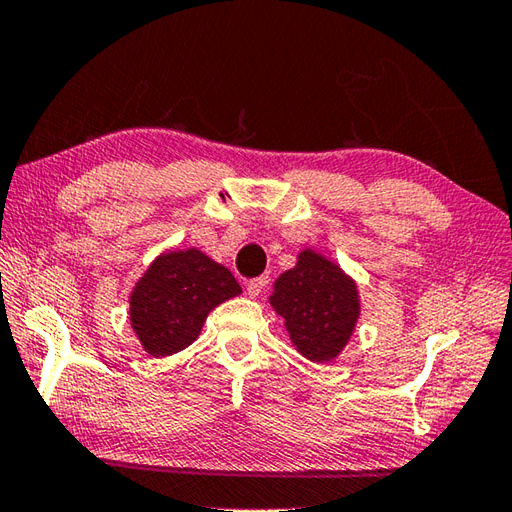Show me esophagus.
Returning a JSON list of instances; mask_svg holds the SVG:
<instances>
[{
  "instance_id": "1",
  "label": "esophagus",
  "mask_w": 512,
  "mask_h": 512,
  "mask_svg": "<svg viewBox=\"0 0 512 512\" xmlns=\"http://www.w3.org/2000/svg\"><path fill=\"white\" fill-rule=\"evenodd\" d=\"M267 282H269L267 276H260V278L249 280L247 282V295H249V298H256V295L263 293V289L267 287Z\"/></svg>"
}]
</instances>
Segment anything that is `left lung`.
I'll return each instance as SVG.
<instances>
[{"instance_id": "8db88e82", "label": "left lung", "mask_w": 512, "mask_h": 512, "mask_svg": "<svg viewBox=\"0 0 512 512\" xmlns=\"http://www.w3.org/2000/svg\"><path fill=\"white\" fill-rule=\"evenodd\" d=\"M269 302L285 317L295 348L311 361L335 359L359 317L355 282L311 249H304L298 265L276 280Z\"/></svg>"}]
</instances>
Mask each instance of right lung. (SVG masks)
I'll return each mask as SVG.
<instances>
[{
    "label": "right lung",
    "instance_id": "right-lung-1",
    "mask_svg": "<svg viewBox=\"0 0 512 512\" xmlns=\"http://www.w3.org/2000/svg\"><path fill=\"white\" fill-rule=\"evenodd\" d=\"M241 293L230 269L199 249L155 260L131 293V326L144 350L166 357L195 342L208 313Z\"/></svg>",
    "mask_w": 512,
    "mask_h": 512
}]
</instances>
